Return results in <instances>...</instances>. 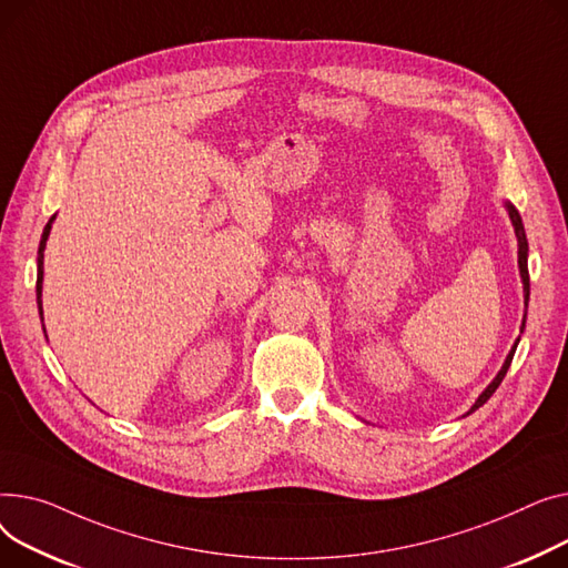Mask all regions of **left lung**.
Instances as JSON below:
<instances>
[{"instance_id":"8db88e82","label":"left lung","mask_w":568,"mask_h":568,"mask_svg":"<svg viewBox=\"0 0 568 568\" xmlns=\"http://www.w3.org/2000/svg\"><path fill=\"white\" fill-rule=\"evenodd\" d=\"M505 206H507V211H509V217H511V224H514V231H516V239H518V268H520L523 293H525V307H527V300H529V273H527V239H525V226H523V220H520V213L516 211V206L509 204V202H505ZM525 316H527V314H525ZM525 316H523V327H525ZM518 342H520V337L516 339L514 348L509 351V355H507V359H505V364H503V369L497 372V376L493 378V383L479 394V398L475 402V406L470 408V413H475L477 408H481V406L488 402V398L493 396V392L499 387V383L505 381V376H507V372H509V366H511V359H514V353H516ZM470 413H468V415H470Z\"/></svg>"}]
</instances>
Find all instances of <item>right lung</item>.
Listing matches in <instances>:
<instances>
[{
  "label": "right lung",
  "mask_w": 568,
  "mask_h": 568,
  "mask_svg": "<svg viewBox=\"0 0 568 568\" xmlns=\"http://www.w3.org/2000/svg\"><path fill=\"white\" fill-rule=\"evenodd\" d=\"M52 222H54V215L50 217V222L45 224L43 229V236H41V245H39V277H37V303H39V314L43 318V300H41V293H43V252H45V243H48V236H50V229H52ZM45 329V327H43Z\"/></svg>",
  "instance_id": "right-lung-1"
}]
</instances>
